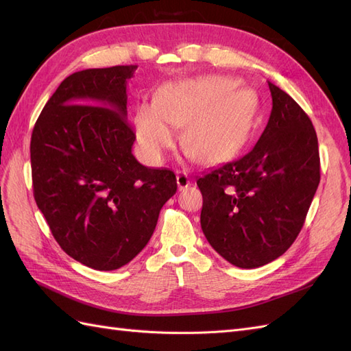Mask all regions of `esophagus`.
Masks as SVG:
<instances>
[{
    "instance_id": "obj_1",
    "label": "esophagus",
    "mask_w": 351,
    "mask_h": 351,
    "mask_svg": "<svg viewBox=\"0 0 351 351\" xmlns=\"http://www.w3.org/2000/svg\"><path fill=\"white\" fill-rule=\"evenodd\" d=\"M176 178H177V186H178V190H184L189 187L190 184V177L187 173L184 171H177L176 173Z\"/></svg>"
}]
</instances>
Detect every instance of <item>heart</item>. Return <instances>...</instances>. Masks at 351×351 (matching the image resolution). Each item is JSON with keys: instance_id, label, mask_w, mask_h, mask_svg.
<instances>
[{"instance_id": "heart-1", "label": "heart", "mask_w": 351, "mask_h": 351, "mask_svg": "<svg viewBox=\"0 0 351 351\" xmlns=\"http://www.w3.org/2000/svg\"><path fill=\"white\" fill-rule=\"evenodd\" d=\"M237 82L210 76L168 84L156 98V107L142 105L134 117L136 139L151 161H161L174 143L168 124L184 127L182 142L200 162L215 164L234 156L246 143L256 97L234 89Z\"/></svg>"}]
</instances>
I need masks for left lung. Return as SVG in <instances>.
<instances>
[{
    "mask_svg": "<svg viewBox=\"0 0 351 351\" xmlns=\"http://www.w3.org/2000/svg\"><path fill=\"white\" fill-rule=\"evenodd\" d=\"M272 110L253 149L197 178L202 231L234 267H263L289 249L321 180L313 124L289 93L268 82Z\"/></svg>",
    "mask_w": 351,
    "mask_h": 351,
    "instance_id": "8db88e82",
    "label": "left lung"
}]
</instances>
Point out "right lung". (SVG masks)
Segmentation results:
<instances>
[{"mask_svg":"<svg viewBox=\"0 0 351 351\" xmlns=\"http://www.w3.org/2000/svg\"><path fill=\"white\" fill-rule=\"evenodd\" d=\"M136 69L70 74L32 132L36 205L60 247L97 271L119 269L137 256L177 192L171 169L145 167L132 154L127 80Z\"/></svg>","mask_w":351,"mask_h":351,"instance_id":"obj_1","label":"right lung"}]
</instances>
